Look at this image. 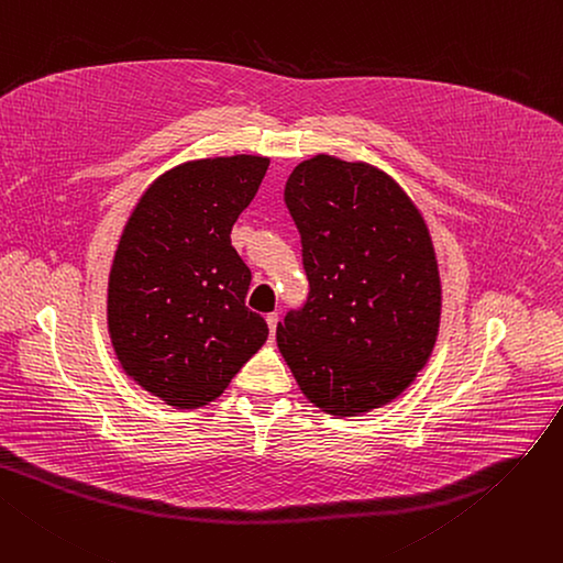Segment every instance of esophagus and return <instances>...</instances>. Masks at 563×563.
Wrapping results in <instances>:
<instances>
[{
	"label": "esophagus",
	"mask_w": 563,
	"mask_h": 563,
	"mask_svg": "<svg viewBox=\"0 0 563 563\" xmlns=\"http://www.w3.org/2000/svg\"><path fill=\"white\" fill-rule=\"evenodd\" d=\"M278 321H280V317L276 314V312H272V314H267V323H269V330H272V334H276V328H278Z\"/></svg>",
	"instance_id": "34e87169"
}]
</instances>
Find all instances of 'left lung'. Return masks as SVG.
<instances>
[{"instance_id": "left-lung-1", "label": "left lung", "mask_w": 563, "mask_h": 563, "mask_svg": "<svg viewBox=\"0 0 563 563\" xmlns=\"http://www.w3.org/2000/svg\"><path fill=\"white\" fill-rule=\"evenodd\" d=\"M310 283L276 342L301 391L355 417L405 391L439 330L441 285L421 212L385 172L314 156L285 183Z\"/></svg>"}]
</instances>
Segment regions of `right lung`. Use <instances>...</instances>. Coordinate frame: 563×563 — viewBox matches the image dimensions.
<instances>
[{
  "instance_id": "obj_1",
  "label": "right lung",
  "mask_w": 563,
  "mask_h": 563,
  "mask_svg": "<svg viewBox=\"0 0 563 563\" xmlns=\"http://www.w3.org/2000/svg\"><path fill=\"white\" fill-rule=\"evenodd\" d=\"M269 158L185 163L135 206L108 280V330L129 376L195 409L229 387L269 325L244 303L251 269L231 244Z\"/></svg>"
}]
</instances>
